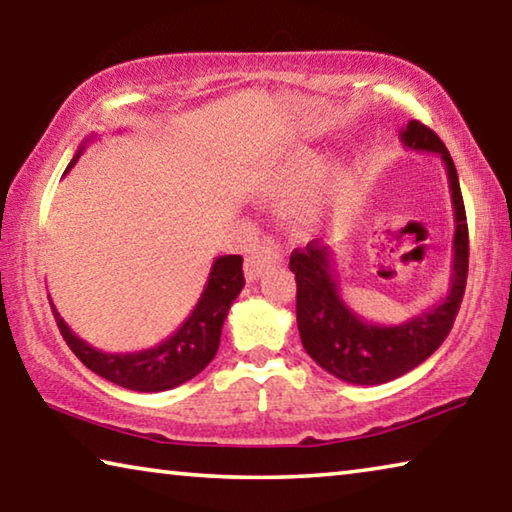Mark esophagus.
<instances>
[{"mask_svg": "<svg viewBox=\"0 0 512 512\" xmlns=\"http://www.w3.org/2000/svg\"><path fill=\"white\" fill-rule=\"evenodd\" d=\"M280 259H282L280 250H277V248L271 244V241L264 239L262 244H257V246L253 248V253H250V255L246 257V277H248L250 282L259 280V277H262L273 264L280 262Z\"/></svg>", "mask_w": 512, "mask_h": 512, "instance_id": "34e87169", "label": "esophagus"}]
</instances>
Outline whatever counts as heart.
Wrapping results in <instances>:
<instances>
[{
	"label": "heart",
	"mask_w": 512,
	"mask_h": 512,
	"mask_svg": "<svg viewBox=\"0 0 512 512\" xmlns=\"http://www.w3.org/2000/svg\"><path fill=\"white\" fill-rule=\"evenodd\" d=\"M318 171V155L293 153L266 178L262 196L266 201H284V198L298 196L300 192H305L311 180L318 176ZM345 203H348V180H345V171L339 169L334 173L332 183L327 185L325 192L302 207L298 214V225L302 230L314 228L320 219L339 212Z\"/></svg>",
	"instance_id": "heart-1"
}]
</instances>
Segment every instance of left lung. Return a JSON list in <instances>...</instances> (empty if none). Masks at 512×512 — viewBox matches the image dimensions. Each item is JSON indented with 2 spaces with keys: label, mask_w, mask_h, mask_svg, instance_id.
<instances>
[{
  "label": "left lung",
  "mask_w": 512,
  "mask_h": 512,
  "mask_svg": "<svg viewBox=\"0 0 512 512\" xmlns=\"http://www.w3.org/2000/svg\"><path fill=\"white\" fill-rule=\"evenodd\" d=\"M400 137L406 149L438 153L445 162L456 223L447 296L402 325H377L345 305L334 268V250L329 246H320L314 239L305 250H293L289 262L296 273V316L302 345L329 375L357 386L386 384L429 359L447 339L467 284L470 239L452 155L431 128L415 119L406 124Z\"/></svg>",
  "instance_id": "1"
}]
</instances>
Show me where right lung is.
Returning <instances> with one entry per match:
<instances>
[{
    "label": "right lung",
    "mask_w": 512,
    "mask_h": 512,
    "mask_svg": "<svg viewBox=\"0 0 512 512\" xmlns=\"http://www.w3.org/2000/svg\"><path fill=\"white\" fill-rule=\"evenodd\" d=\"M85 144H88V140L79 146L65 173L81 158ZM241 266H244L241 255L216 257L201 298H198L194 311L185 323L167 341L140 352L110 354L92 348L90 343L79 339L67 327L56 311L54 302H49L51 309H54L60 334H63L65 343L72 348L76 357L83 361L85 368L97 372L99 377L112 381V384L128 388V391L160 393L185 384V381L205 370L207 363L214 359L216 350H219L223 320L246 284Z\"/></svg>",
    "instance_id": "obj_1"
}]
</instances>
